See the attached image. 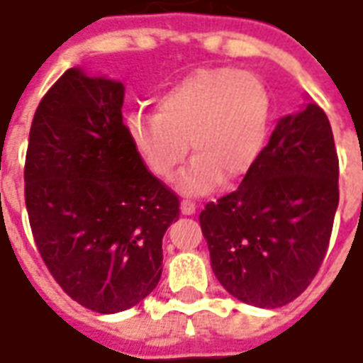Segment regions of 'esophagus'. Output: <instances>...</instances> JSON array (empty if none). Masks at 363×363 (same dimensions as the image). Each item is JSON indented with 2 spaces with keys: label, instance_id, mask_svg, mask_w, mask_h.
Masks as SVG:
<instances>
[{
  "label": "esophagus",
  "instance_id": "esophagus-1",
  "mask_svg": "<svg viewBox=\"0 0 363 363\" xmlns=\"http://www.w3.org/2000/svg\"><path fill=\"white\" fill-rule=\"evenodd\" d=\"M179 210H182V213H184V216H193L196 210V204L193 201H182V204H179Z\"/></svg>",
  "mask_w": 363,
  "mask_h": 363
}]
</instances>
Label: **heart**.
<instances>
[{
  "instance_id": "b5f03b06",
  "label": "heart",
  "mask_w": 363,
  "mask_h": 363,
  "mask_svg": "<svg viewBox=\"0 0 363 363\" xmlns=\"http://www.w3.org/2000/svg\"><path fill=\"white\" fill-rule=\"evenodd\" d=\"M265 83L231 67L201 69L157 100V113L126 121L130 143L157 178L170 179L187 151L195 153L176 179L184 195H206L254 168L271 128Z\"/></svg>"
}]
</instances>
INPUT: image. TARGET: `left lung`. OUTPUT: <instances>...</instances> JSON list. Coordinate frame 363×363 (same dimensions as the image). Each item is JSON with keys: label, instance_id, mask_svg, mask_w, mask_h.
Here are the masks:
<instances>
[{"label": "left lung", "instance_id": "left-lung-1", "mask_svg": "<svg viewBox=\"0 0 363 363\" xmlns=\"http://www.w3.org/2000/svg\"><path fill=\"white\" fill-rule=\"evenodd\" d=\"M339 204V159L324 109L278 121L242 184L199 216L216 278L242 303L288 305L316 277Z\"/></svg>", "mask_w": 363, "mask_h": 363}]
</instances>
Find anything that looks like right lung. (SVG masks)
Here are the masks:
<instances>
[{
  "label": "right lung",
  "mask_w": 363,
  "mask_h": 363,
  "mask_svg": "<svg viewBox=\"0 0 363 363\" xmlns=\"http://www.w3.org/2000/svg\"><path fill=\"white\" fill-rule=\"evenodd\" d=\"M125 86L69 67L41 98L24 196L45 265L74 301L134 307L161 280L162 237L179 199L143 164L123 123Z\"/></svg>",
  "instance_id": "1"
}]
</instances>
